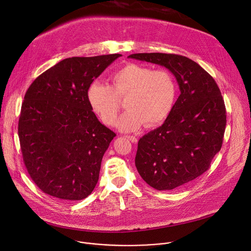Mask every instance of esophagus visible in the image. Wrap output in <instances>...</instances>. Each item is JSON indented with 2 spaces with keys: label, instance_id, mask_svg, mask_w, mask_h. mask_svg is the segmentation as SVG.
<instances>
[{
  "label": "esophagus",
  "instance_id": "34e87169",
  "mask_svg": "<svg viewBox=\"0 0 251 251\" xmlns=\"http://www.w3.org/2000/svg\"><path fill=\"white\" fill-rule=\"evenodd\" d=\"M131 142H133V143H137V141H138V139L135 137V136H132V135H128V136H126Z\"/></svg>",
  "mask_w": 251,
  "mask_h": 251
}]
</instances>
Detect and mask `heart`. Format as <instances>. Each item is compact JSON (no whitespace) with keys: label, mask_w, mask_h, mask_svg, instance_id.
<instances>
[{"label":"heart","mask_w":251,"mask_h":251,"mask_svg":"<svg viewBox=\"0 0 251 251\" xmlns=\"http://www.w3.org/2000/svg\"><path fill=\"white\" fill-rule=\"evenodd\" d=\"M127 96L128 109L118 122L119 130L132 132L145 123L151 127L163 122L172 111L176 86L166 69L127 63L112 75L111 86L93 81L87 89V100L103 123L113 126L120 109L119 98Z\"/></svg>","instance_id":"b5f03b06"}]
</instances>
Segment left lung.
I'll return each mask as SVG.
<instances>
[{
    "mask_svg": "<svg viewBox=\"0 0 251 251\" xmlns=\"http://www.w3.org/2000/svg\"><path fill=\"white\" fill-rule=\"evenodd\" d=\"M128 57L165 66L181 91L163 125L139 140L135 157L143 180L158 191H171L203 174L220 152L225 101L214 79L186 56L152 52Z\"/></svg>",
    "mask_w": 251,
    "mask_h": 251,
    "instance_id": "8db88e82",
    "label": "left lung"
}]
</instances>
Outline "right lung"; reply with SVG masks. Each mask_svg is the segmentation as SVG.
<instances>
[{"mask_svg":"<svg viewBox=\"0 0 251 251\" xmlns=\"http://www.w3.org/2000/svg\"><path fill=\"white\" fill-rule=\"evenodd\" d=\"M120 56L65 58L28 87L19 138L26 170L44 193L80 201L94 190L103 155L116 134L97 119L87 89Z\"/></svg>","mask_w":251,"mask_h":251,"instance_id":"obj_1","label":"right lung"}]
</instances>
